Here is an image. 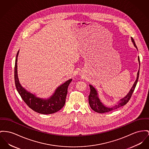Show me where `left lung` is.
Returning a JSON list of instances; mask_svg holds the SVG:
<instances>
[{"mask_svg": "<svg viewBox=\"0 0 149 149\" xmlns=\"http://www.w3.org/2000/svg\"><path fill=\"white\" fill-rule=\"evenodd\" d=\"M131 40H132V42L133 43L134 46L137 49V47L136 45L134 40L132 37H131ZM138 60H139V65H140V64H139L140 61H139V56L138 58ZM139 71L137 72V79L136 80V81L134 82V84H133L132 88L129 91L128 94L125 97H124L123 98L120 99L117 105H115V106H114L113 107H107L105 106L100 102V100L99 98V97L98 95L97 91L92 85H89L90 88V95L89 96V103L90 106L91 108V109L94 110V111L97 112H98L100 113H106V112H108L109 111H111L114 110V109H118L121 106H123L125 105L128 102L129 99H130V98L132 97V95L134 90L135 89V88L136 86V85H137V83L138 79H139Z\"/></svg>", "mask_w": 149, "mask_h": 149, "instance_id": "8db88e82", "label": "left lung"}]
</instances>
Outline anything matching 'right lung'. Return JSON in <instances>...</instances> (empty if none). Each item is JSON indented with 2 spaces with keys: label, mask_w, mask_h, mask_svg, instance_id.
<instances>
[{
  "label": "right lung",
  "mask_w": 149,
  "mask_h": 149,
  "mask_svg": "<svg viewBox=\"0 0 149 149\" xmlns=\"http://www.w3.org/2000/svg\"><path fill=\"white\" fill-rule=\"evenodd\" d=\"M19 50L16 55L15 65V82L16 89L25 103L36 112L41 114H51L61 109L65 103L68 88L72 79H68L56 88L54 93L49 98L42 99L37 97L25 89L19 82L17 76V57Z\"/></svg>",
  "instance_id": "right-lung-1"
}]
</instances>
